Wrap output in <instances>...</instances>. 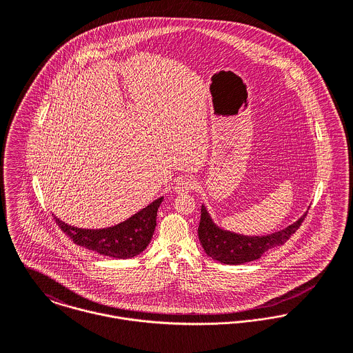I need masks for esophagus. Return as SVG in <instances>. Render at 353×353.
Returning <instances> with one entry per match:
<instances>
[{
	"mask_svg": "<svg viewBox=\"0 0 353 353\" xmlns=\"http://www.w3.org/2000/svg\"><path fill=\"white\" fill-rule=\"evenodd\" d=\"M193 189H194V182L190 178H181L174 186V190L178 194H186Z\"/></svg>",
	"mask_w": 353,
	"mask_h": 353,
	"instance_id": "34e87169",
	"label": "esophagus"
}]
</instances>
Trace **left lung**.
I'll use <instances>...</instances> for the list:
<instances>
[{"label":"left lung","instance_id":"left-lung-1","mask_svg":"<svg viewBox=\"0 0 353 353\" xmlns=\"http://www.w3.org/2000/svg\"><path fill=\"white\" fill-rule=\"evenodd\" d=\"M305 214L285 230L272 235L245 236L219 228L202 205L199 238L205 252L213 259L228 265H239L258 259L263 252L284 245L299 230Z\"/></svg>","mask_w":353,"mask_h":353}]
</instances>
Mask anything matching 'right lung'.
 <instances>
[{"mask_svg":"<svg viewBox=\"0 0 353 353\" xmlns=\"http://www.w3.org/2000/svg\"><path fill=\"white\" fill-rule=\"evenodd\" d=\"M163 197L128 219L126 221L104 230H81L70 227L54 217L58 227L79 246L112 258H132L144 252L151 242L156 227L157 209Z\"/></svg>","mask_w":353,"mask_h":353,"instance_id":"add662e5","label":"right lung"}]
</instances>
